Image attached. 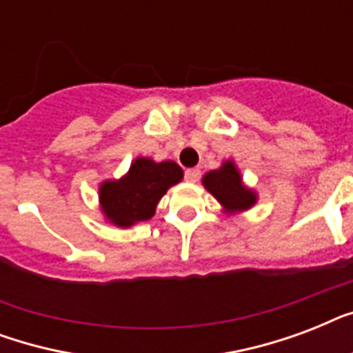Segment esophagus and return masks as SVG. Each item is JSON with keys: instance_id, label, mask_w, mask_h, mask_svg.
<instances>
[{"instance_id": "esophagus-1", "label": "esophagus", "mask_w": 353, "mask_h": 353, "mask_svg": "<svg viewBox=\"0 0 353 353\" xmlns=\"http://www.w3.org/2000/svg\"><path fill=\"white\" fill-rule=\"evenodd\" d=\"M199 176H201L199 168H188V170L185 172V179H187L188 183H196L199 179Z\"/></svg>"}]
</instances>
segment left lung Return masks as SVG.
Returning a JSON list of instances; mask_svg holds the SVG:
<instances>
[{"instance_id": "obj_1", "label": "left lung", "mask_w": 353, "mask_h": 353, "mask_svg": "<svg viewBox=\"0 0 353 353\" xmlns=\"http://www.w3.org/2000/svg\"><path fill=\"white\" fill-rule=\"evenodd\" d=\"M207 192L218 199L225 214H240L252 209L258 201V192L243 183L241 172L232 159L221 163L220 168L207 172L201 179Z\"/></svg>"}]
</instances>
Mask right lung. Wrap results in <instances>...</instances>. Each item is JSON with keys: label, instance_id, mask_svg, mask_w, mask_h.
<instances>
[{"label": "right lung", "instance_id": "add662e5", "mask_svg": "<svg viewBox=\"0 0 353 353\" xmlns=\"http://www.w3.org/2000/svg\"><path fill=\"white\" fill-rule=\"evenodd\" d=\"M183 179V170L174 161L135 157L130 170L119 179L99 185V207L108 223L121 229L150 220L166 190Z\"/></svg>", "mask_w": 353, "mask_h": 353}]
</instances>
